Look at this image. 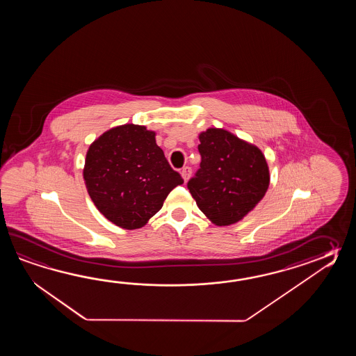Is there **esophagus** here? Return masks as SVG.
I'll use <instances>...</instances> for the list:
<instances>
[{
	"instance_id": "obj_1",
	"label": "esophagus",
	"mask_w": 356,
	"mask_h": 356,
	"mask_svg": "<svg viewBox=\"0 0 356 356\" xmlns=\"http://www.w3.org/2000/svg\"><path fill=\"white\" fill-rule=\"evenodd\" d=\"M181 178L184 179V181H187L189 179V177L192 175V169L189 167H184L181 170Z\"/></svg>"
}]
</instances>
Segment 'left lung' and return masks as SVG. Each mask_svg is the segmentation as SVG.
<instances>
[{"mask_svg": "<svg viewBox=\"0 0 356 356\" xmlns=\"http://www.w3.org/2000/svg\"><path fill=\"white\" fill-rule=\"evenodd\" d=\"M201 164L188 181L197 206L215 225L242 220L264 198L270 184L265 155L222 129L200 134Z\"/></svg>", "mask_w": 356, "mask_h": 356, "instance_id": "8db88e82", "label": "left lung"}]
</instances>
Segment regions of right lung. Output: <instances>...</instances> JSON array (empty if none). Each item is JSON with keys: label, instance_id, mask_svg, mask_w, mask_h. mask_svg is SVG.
<instances>
[{"label": "right lung", "instance_id": "1", "mask_svg": "<svg viewBox=\"0 0 356 356\" xmlns=\"http://www.w3.org/2000/svg\"><path fill=\"white\" fill-rule=\"evenodd\" d=\"M83 179L99 211L129 230L146 225L183 183L156 145L155 132L132 123L108 129L90 145Z\"/></svg>", "mask_w": 356, "mask_h": 356}]
</instances>
